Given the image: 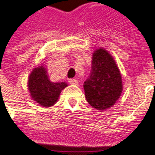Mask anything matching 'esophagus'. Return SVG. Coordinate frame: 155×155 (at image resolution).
<instances>
[{"instance_id": "34e87169", "label": "esophagus", "mask_w": 155, "mask_h": 155, "mask_svg": "<svg viewBox=\"0 0 155 155\" xmlns=\"http://www.w3.org/2000/svg\"><path fill=\"white\" fill-rule=\"evenodd\" d=\"M69 83L71 84H72V85H75V86H77V85H78V81L76 79H73V78H71V79H69Z\"/></svg>"}]
</instances>
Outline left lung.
<instances>
[{"mask_svg":"<svg viewBox=\"0 0 155 155\" xmlns=\"http://www.w3.org/2000/svg\"><path fill=\"white\" fill-rule=\"evenodd\" d=\"M84 88L88 104L99 110L110 108L119 100L123 89L121 74L107 50L99 48L94 51L91 71Z\"/></svg>","mask_w":155,"mask_h":155,"instance_id":"obj_1","label":"left lung"}]
</instances>
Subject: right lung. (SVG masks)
I'll return each mask as SVG.
<instances>
[{"instance_id": "add662e5", "label": "right lung", "mask_w": 155, "mask_h": 155, "mask_svg": "<svg viewBox=\"0 0 155 155\" xmlns=\"http://www.w3.org/2000/svg\"><path fill=\"white\" fill-rule=\"evenodd\" d=\"M67 86L66 82H51L47 68L43 64L35 67L28 78V89L30 97L43 107L53 106L59 100L61 92Z\"/></svg>"}]
</instances>
